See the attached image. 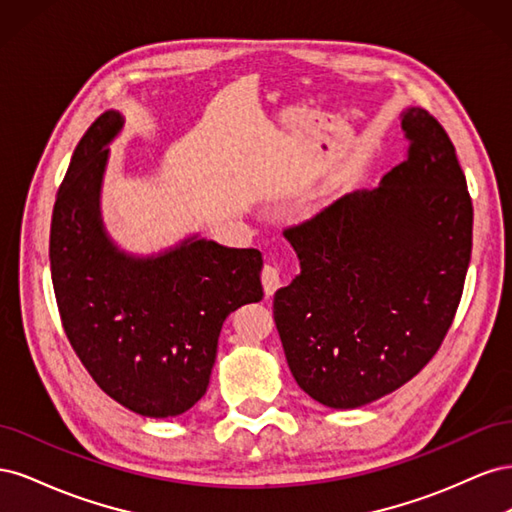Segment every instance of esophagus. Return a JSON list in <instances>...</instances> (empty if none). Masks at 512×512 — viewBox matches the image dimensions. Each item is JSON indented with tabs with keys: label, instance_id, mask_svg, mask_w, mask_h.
<instances>
[{
	"label": "esophagus",
	"instance_id": "1",
	"mask_svg": "<svg viewBox=\"0 0 512 512\" xmlns=\"http://www.w3.org/2000/svg\"><path fill=\"white\" fill-rule=\"evenodd\" d=\"M262 288H265L267 297H273V292L282 286V277H280V269L273 265H265L262 269Z\"/></svg>",
	"mask_w": 512,
	"mask_h": 512
}]
</instances>
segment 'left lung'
I'll list each match as a JSON object with an SVG mask.
<instances>
[{"mask_svg": "<svg viewBox=\"0 0 512 512\" xmlns=\"http://www.w3.org/2000/svg\"><path fill=\"white\" fill-rule=\"evenodd\" d=\"M408 158L284 237L301 273L273 297L286 361L322 406L350 410L404 386L438 352L472 254V198L455 147L406 108Z\"/></svg>", "mask_w": 512, "mask_h": 512, "instance_id": "obj_1", "label": "left lung"}]
</instances>
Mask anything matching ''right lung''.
Segmentation results:
<instances>
[{"label": "right lung", "instance_id": "obj_1", "mask_svg": "<svg viewBox=\"0 0 512 512\" xmlns=\"http://www.w3.org/2000/svg\"><path fill=\"white\" fill-rule=\"evenodd\" d=\"M123 128L102 113L76 145L51 222V275L61 324L89 376L128 410L166 418L207 393L230 312L262 299L258 250L198 235L132 256L100 218L108 143Z\"/></svg>", "mask_w": 512, "mask_h": 512}]
</instances>
